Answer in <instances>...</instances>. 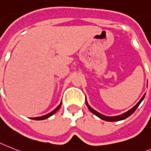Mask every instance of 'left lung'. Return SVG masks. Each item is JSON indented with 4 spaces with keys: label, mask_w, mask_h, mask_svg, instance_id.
I'll return each instance as SVG.
<instances>
[{
    "label": "left lung",
    "mask_w": 151,
    "mask_h": 151,
    "mask_svg": "<svg viewBox=\"0 0 151 151\" xmlns=\"http://www.w3.org/2000/svg\"><path fill=\"white\" fill-rule=\"evenodd\" d=\"M145 95L146 94H144V95H143V97L141 98V99L139 100L138 102H137V105H135V106H133L131 109H129V111H126V112H124V113L121 114V115H119V116H105V115H102V114L99 113V111H97L96 110L93 109L91 107L90 105H88V101H87V99H86V105L87 106H88V109L90 110L91 112H92L94 115H95L96 116H98L99 118H100L102 120H105V121H108V122H117V121H120V120H123L125 119H127V117H129V116H131L132 114L134 112V111H136V109H137V107L139 106V105L140 103H141V101H143V99H144V97H145Z\"/></svg>",
    "instance_id": "obj_1"
}]
</instances>
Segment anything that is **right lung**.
I'll use <instances>...</instances> for the list:
<instances>
[{
	"instance_id": "obj_1",
	"label": "right lung",
	"mask_w": 151,
	"mask_h": 151,
	"mask_svg": "<svg viewBox=\"0 0 151 151\" xmlns=\"http://www.w3.org/2000/svg\"><path fill=\"white\" fill-rule=\"evenodd\" d=\"M61 105H62V102H60V104L57 106V107L53 111H52L51 112H50V113L46 114V115H45V116H40V117H33V118H31L32 119H34V120H43V119H48L50 118V116H52L53 114L56 113V111H58L59 109H60V108Z\"/></svg>"
}]
</instances>
